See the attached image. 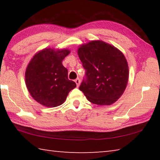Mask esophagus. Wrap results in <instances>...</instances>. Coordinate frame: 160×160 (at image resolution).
<instances>
[{"instance_id":"1","label":"esophagus","mask_w":160,"mask_h":160,"mask_svg":"<svg viewBox=\"0 0 160 160\" xmlns=\"http://www.w3.org/2000/svg\"><path fill=\"white\" fill-rule=\"evenodd\" d=\"M75 83H76L77 87H79V85H80V80L79 78H77V79H75Z\"/></svg>"}]
</instances>
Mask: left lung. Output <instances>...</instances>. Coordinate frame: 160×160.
Returning <instances> with one entry per match:
<instances>
[{"label": "left lung", "mask_w": 160, "mask_h": 160, "mask_svg": "<svg viewBox=\"0 0 160 160\" xmlns=\"http://www.w3.org/2000/svg\"><path fill=\"white\" fill-rule=\"evenodd\" d=\"M78 56L86 70L80 90L89 102L104 106L116 102L125 91L128 81V66L123 53L101 40L80 45Z\"/></svg>", "instance_id": "obj_1"}]
</instances>
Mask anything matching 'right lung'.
<instances>
[{
	"instance_id": "1",
	"label": "right lung",
	"mask_w": 160,
	"mask_h": 160,
	"mask_svg": "<svg viewBox=\"0 0 160 160\" xmlns=\"http://www.w3.org/2000/svg\"><path fill=\"white\" fill-rule=\"evenodd\" d=\"M70 53L67 48H46L38 51L29 61L25 71V83L30 95L47 107L60 106L76 84L68 78V70L62 62Z\"/></svg>"
}]
</instances>
